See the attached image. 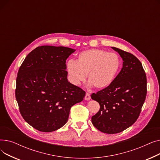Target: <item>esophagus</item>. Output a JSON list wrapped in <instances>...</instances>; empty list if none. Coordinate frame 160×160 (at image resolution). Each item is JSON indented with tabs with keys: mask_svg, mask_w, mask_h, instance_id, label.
Wrapping results in <instances>:
<instances>
[{
	"mask_svg": "<svg viewBox=\"0 0 160 160\" xmlns=\"http://www.w3.org/2000/svg\"><path fill=\"white\" fill-rule=\"evenodd\" d=\"M90 98H91L90 94H89V93H86V96H85V100H90Z\"/></svg>",
	"mask_w": 160,
	"mask_h": 160,
	"instance_id": "obj_1",
	"label": "esophagus"
}]
</instances>
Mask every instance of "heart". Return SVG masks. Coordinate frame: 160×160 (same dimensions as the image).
<instances>
[{"label": "heart", "mask_w": 160, "mask_h": 160, "mask_svg": "<svg viewBox=\"0 0 160 160\" xmlns=\"http://www.w3.org/2000/svg\"><path fill=\"white\" fill-rule=\"evenodd\" d=\"M121 67L119 56L101 49H89L81 52L76 62L67 63V71L70 82L75 86L86 79L90 86L97 89H104L114 81Z\"/></svg>", "instance_id": "heart-1"}]
</instances>
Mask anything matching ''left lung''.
<instances>
[{"label":"left lung","mask_w":160,"mask_h":160,"mask_svg":"<svg viewBox=\"0 0 160 160\" xmlns=\"http://www.w3.org/2000/svg\"><path fill=\"white\" fill-rule=\"evenodd\" d=\"M122 58V68L112 84L91 95L100 110L92 123L106 133H119L135 122L147 95V77L141 62L132 54L112 47Z\"/></svg>","instance_id":"left-lung-1"}]
</instances>
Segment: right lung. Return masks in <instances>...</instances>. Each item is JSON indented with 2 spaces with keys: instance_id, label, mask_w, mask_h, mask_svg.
Listing matches in <instances>:
<instances>
[{
  "instance_id": "1",
  "label": "right lung",
  "mask_w": 160,
  "mask_h": 160,
  "mask_svg": "<svg viewBox=\"0 0 160 160\" xmlns=\"http://www.w3.org/2000/svg\"><path fill=\"white\" fill-rule=\"evenodd\" d=\"M75 50L41 46L19 67L15 97L23 119L33 128L50 132L62 127L71 108L82 101L86 92L67 80L66 60Z\"/></svg>"
}]
</instances>
